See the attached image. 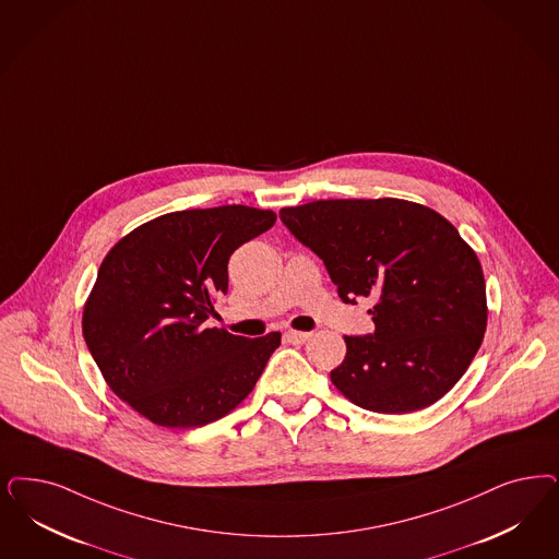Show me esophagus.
Returning <instances> with one entry per match:
<instances>
[{"label":"esophagus","mask_w":559,"mask_h":559,"mask_svg":"<svg viewBox=\"0 0 559 559\" xmlns=\"http://www.w3.org/2000/svg\"><path fill=\"white\" fill-rule=\"evenodd\" d=\"M285 336H287V341L293 343V345H304V343L308 341L309 336H311V332H301V330H287V332H285Z\"/></svg>","instance_id":"obj_1"}]
</instances>
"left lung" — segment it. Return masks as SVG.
<instances>
[{"mask_svg": "<svg viewBox=\"0 0 559 559\" xmlns=\"http://www.w3.org/2000/svg\"><path fill=\"white\" fill-rule=\"evenodd\" d=\"M281 221L324 260L345 304L373 301V334L345 336L330 380L373 413L421 411L452 390L481 347L485 278L477 253L424 204L316 200L281 209Z\"/></svg>", "mask_w": 559, "mask_h": 559, "instance_id": "obj_1", "label": "left lung"}]
</instances>
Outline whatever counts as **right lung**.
Returning <instances> with one entry per match:
<instances>
[{
    "label": "right lung",
    "mask_w": 559,
    "mask_h": 559,
    "mask_svg": "<svg viewBox=\"0 0 559 559\" xmlns=\"http://www.w3.org/2000/svg\"><path fill=\"white\" fill-rule=\"evenodd\" d=\"M276 214L231 204L156 216L105 255L82 334L107 385L148 421L190 429L229 415L281 345L209 328L229 258Z\"/></svg>",
    "instance_id": "1"
}]
</instances>
